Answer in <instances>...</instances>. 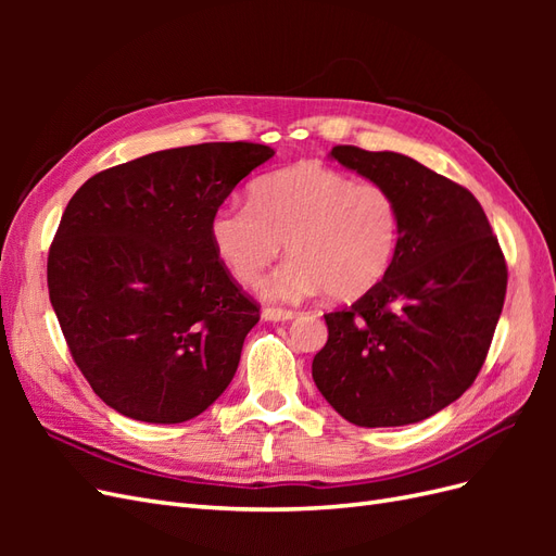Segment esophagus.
Segmentation results:
<instances>
[{"label":"esophagus","mask_w":556,"mask_h":556,"mask_svg":"<svg viewBox=\"0 0 556 556\" xmlns=\"http://www.w3.org/2000/svg\"><path fill=\"white\" fill-rule=\"evenodd\" d=\"M262 317L266 319V323H288V319L294 317V311H288V308H264Z\"/></svg>","instance_id":"34e87169"}]
</instances>
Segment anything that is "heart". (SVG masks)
<instances>
[{
	"label": "heart",
	"instance_id": "1",
	"mask_svg": "<svg viewBox=\"0 0 556 556\" xmlns=\"http://www.w3.org/2000/svg\"><path fill=\"white\" fill-rule=\"evenodd\" d=\"M217 260L255 288L282 243L290 260L264 285L268 299L292 301L325 290L336 301L359 299L387 276L401 241V208L380 182H355L323 164L301 162L260 178L248 201L211 215Z\"/></svg>",
	"mask_w": 556,
	"mask_h": 556
}]
</instances>
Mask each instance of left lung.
Instances as JSON below:
<instances>
[{"instance_id":"obj_1","label":"left lung","mask_w":556,"mask_h":556,"mask_svg":"<svg viewBox=\"0 0 556 556\" xmlns=\"http://www.w3.org/2000/svg\"><path fill=\"white\" fill-rule=\"evenodd\" d=\"M331 157L396 197L401 241L371 292L325 315L313 380L357 427L422 422L478 378L506 299V257L462 185L390 150L333 146Z\"/></svg>"}]
</instances>
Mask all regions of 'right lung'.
Returning <instances> with one entry per match:
<instances>
[{
    "mask_svg": "<svg viewBox=\"0 0 556 556\" xmlns=\"http://www.w3.org/2000/svg\"><path fill=\"white\" fill-rule=\"evenodd\" d=\"M271 157L245 141L160 150L94 174L66 204L48 252L50 304L113 410L178 425L227 390L260 306L217 260L208 223Z\"/></svg>",
    "mask_w": 556,
    "mask_h": 556,
    "instance_id": "right-lung-1",
    "label": "right lung"
}]
</instances>
